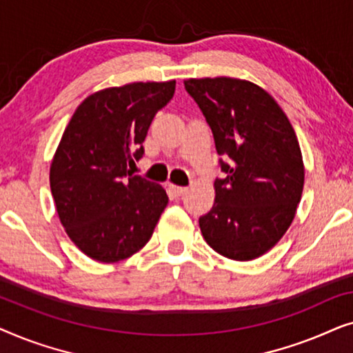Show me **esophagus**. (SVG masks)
Instances as JSON below:
<instances>
[{"label":"esophagus","instance_id":"1","mask_svg":"<svg viewBox=\"0 0 353 353\" xmlns=\"http://www.w3.org/2000/svg\"><path fill=\"white\" fill-rule=\"evenodd\" d=\"M170 191L173 192L175 196H185L188 192V188L186 186H175V185H170Z\"/></svg>","mask_w":353,"mask_h":353}]
</instances>
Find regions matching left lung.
I'll return each instance as SVG.
<instances>
[{
    "label": "left lung",
    "mask_w": 353,
    "mask_h": 353,
    "mask_svg": "<svg viewBox=\"0 0 353 353\" xmlns=\"http://www.w3.org/2000/svg\"><path fill=\"white\" fill-rule=\"evenodd\" d=\"M212 128L220 167L215 202L199 219L205 243L248 262L283 238L301 202L303 161L296 132L273 96L252 81L215 77L185 80Z\"/></svg>",
    "instance_id": "1"
}]
</instances>
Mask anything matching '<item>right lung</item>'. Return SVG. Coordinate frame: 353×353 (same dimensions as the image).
Here are the masks:
<instances>
[{
    "label": "right lung",
    "mask_w": 353,
    "mask_h": 353,
    "mask_svg": "<svg viewBox=\"0 0 353 353\" xmlns=\"http://www.w3.org/2000/svg\"><path fill=\"white\" fill-rule=\"evenodd\" d=\"M175 93V80L134 81L90 94L72 115L50 168L65 233L90 259L132 257L154 233L168 204L157 183L133 175L154 115Z\"/></svg>",
    "instance_id": "1"
}]
</instances>
